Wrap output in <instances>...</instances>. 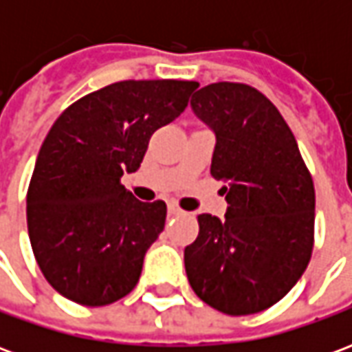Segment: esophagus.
<instances>
[{"mask_svg": "<svg viewBox=\"0 0 352 352\" xmlns=\"http://www.w3.org/2000/svg\"><path fill=\"white\" fill-rule=\"evenodd\" d=\"M168 211H169V214H183V213H184L183 209H181V207L177 206V204H169V206H168Z\"/></svg>", "mask_w": 352, "mask_h": 352, "instance_id": "obj_1", "label": "esophagus"}]
</instances>
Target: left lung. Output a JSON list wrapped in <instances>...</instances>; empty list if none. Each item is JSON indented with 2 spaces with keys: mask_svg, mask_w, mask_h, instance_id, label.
<instances>
[{
  "mask_svg": "<svg viewBox=\"0 0 352 352\" xmlns=\"http://www.w3.org/2000/svg\"><path fill=\"white\" fill-rule=\"evenodd\" d=\"M190 107L213 130L211 175L224 181V221L198 214L184 249L192 290L226 315H252L288 294L309 264L315 186L285 118L256 88L214 82Z\"/></svg>",
  "mask_w": 352,
  "mask_h": 352,
  "instance_id": "obj_1",
  "label": "left lung"
}]
</instances>
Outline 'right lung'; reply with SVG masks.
<instances>
[{
    "instance_id": "add662e5",
    "label": "right lung",
    "mask_w": 352,
    "mask_h": 352,
    "mask_svg": "<svg viewBox=\"0 0 352 352\" xmlns=\"http://www.w3.org/2000/svg\"><path fill=\"white\" fill-rule=\"evenodd\" d=\"M194 80H122L65 109L43 141L26 198L35 260L56 292L100 307L135 288L166 204L120 184L138 171L154 131L173 122Z\"/></svg>"
}]
</instances>
